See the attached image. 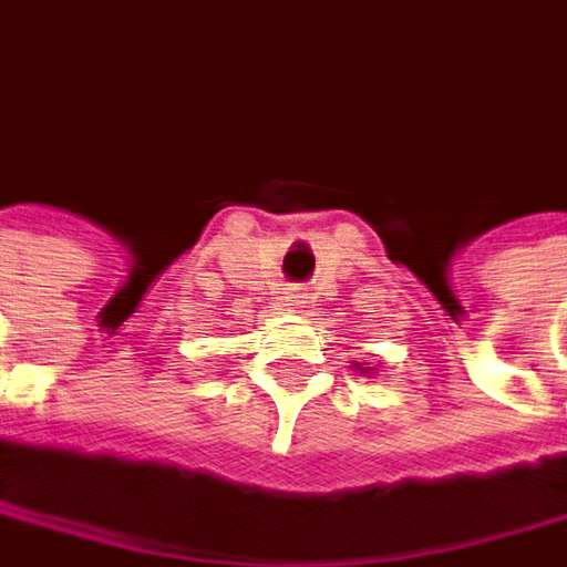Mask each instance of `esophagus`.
I'll list each match as a JSON object with an SVG mask.
<instances>
[{"instance_id":"34e87169","label":"esophagus","mask_w":567,"mask_h":567,"mask_svg":"<svg viewBox=\"0 0 567 567\" xmlns=\"http://www.w3.org/2000/svg\"><path fill=\"white\" fill-rule=\"evenodd\" d=\"M301 298H305V288H288V291H285V301H288V305H305Z\"/></svg>"}]
</instances>
